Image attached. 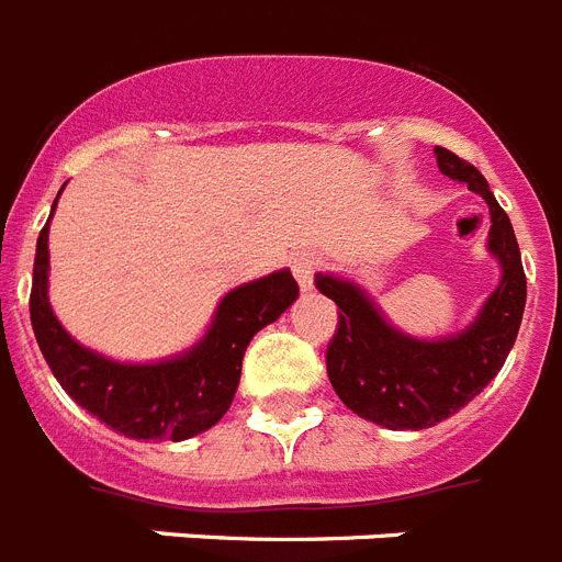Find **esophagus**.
<instances>
[{"instance_id":"obj_1","label":"esophagus","mask_w":562,"mask_h":562,"mask_svg":"<svg viewBox=\"0 0 562 562\" xmlns=\"http://www.w3.org/2000/svg\"><path fill=\"white\" fill-rule=\"evenodd\" d=\"M316 268H319V260H316L314 254H296L294 260H291V271H294L296 282H300L302 288L314 285Z\"/></svg>"}]
</instances>
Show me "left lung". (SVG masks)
I'll use <instances>...</instances> for the list:
<instances>
[{
    "instance_id": "obj_1",
    "label": "left lung",
    "mask_w": 562,
    "mask_h": 562,
    "mask_svg": "<svg viewBox=\"0 0 562 562\" xmlns=\"http://www.w3.org/2000/svg\"><path fill=\"white\" fill-rule=\"evenodd\" d=\"M438 169L490 203V251L504 280L463 334L418 341L390 328L373 302L348 280L316 274L314 285L336 302L339 322L325 350L336 396L356 416L390 429H424L470 404L504 368L526 308V274L509 214L470 160L436 146Z\"/></svg>"
}]
</instances>
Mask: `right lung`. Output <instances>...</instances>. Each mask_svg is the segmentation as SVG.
<instances>
[{"instance_id": "add662e5", "label": "right lung", "mask_w": 562, "mask_h": 562, "mask_svg": "<svg viewBox=\"0 0 562 562\" xmlns=\"http://www.w3.org/2000/svg\"><path fill=\"white\" fill-rule=\"evenodd\" d=\"M47 223L33 260L31 322L42 356L67 396L121 436L144 441H183L221 422L240 384L251 336L300 296L291 271L234 288L221 302L209 334L187 356L160 364H119L81 348L53 316L47 302Z\"/></svg>"}]
</instances>
